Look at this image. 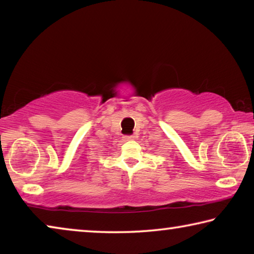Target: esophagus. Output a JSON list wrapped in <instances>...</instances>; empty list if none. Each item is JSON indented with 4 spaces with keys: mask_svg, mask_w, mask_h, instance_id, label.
<instances>
[{
    "mask_svg": "<svg viewBox=\"0 0 254 254\" xmlns=\"http://www.w3.org/2000/svg\"><path fill=\"white\" fill-rule=\"evenodd\" d=\"M123 139L126 140V141H130V140H134L135 136L133 135V134H128V135H124Z\"/></svg>",
    "mask_w": 254,
    "mask_h": 254,
    "instance_id": "1",
    "label": "esophagus"
}]
</instances>
